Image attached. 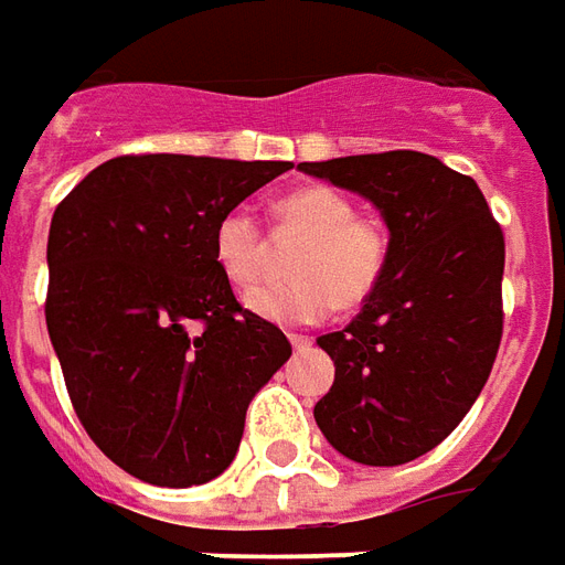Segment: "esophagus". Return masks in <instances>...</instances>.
Returning <instances> with one entry per match:
<instances>
[{"label": "esophagus", "instance_id": "obj_1", "mask_svg": "<svg viewBox=\"0 0 565 565\" xmlns=\"http://www.w3.org/2000/svg\"><path fill=\"white\" fill-rule=\"evenodd\" d=\"M289 341H291V348H295V350H310V348H313V338H310V334L291 332Z\"/></svg>", "mask_w": 565, "mask_h": 565}]
</instances>
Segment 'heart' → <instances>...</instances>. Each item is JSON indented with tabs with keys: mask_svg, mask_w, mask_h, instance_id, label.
<instances>
[{
	"mask_svg": "<svg viewBox=\"0 0 565 565\" xmlns=\"http://www.w3.org/2000/svg\"><path fill=\"white\" fill-rule=\"evenodd\" d=\"M276 233L305 239L291 258L295 279L245 295V307L267 322L310 326L326 320L334 307L365 305L394 255V233L375 215L356 212L348 193L310 184L276 202ZM212 252L221 276L233 289H252L267 274L270 245L258 217L236 205L217 217Z\"/></svg>",
	"mask_w": 565,
	"mask_h": 565,
	"instance_id": "1",
	"label": "heart"
}]
</instances>
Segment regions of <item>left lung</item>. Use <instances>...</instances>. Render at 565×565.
<instances>
[{"mask_svg":"<svg viewBox=\"0 0 565 565\" xmlns=\"http://www.w3.org/2000/svg\"><path fill=\"white\" fill-rule=\"evenodd\" d=\"M363 193L394 233L387 274L348 329L317 338L334 384L313 418L341 455L394 468L452 434L495 363L504 233L468 174L415 150L301 162Z\"/></svg>","mask_w":565,"mask_h":565,"instance_id":"1","label":"left lung"}]
</instances>
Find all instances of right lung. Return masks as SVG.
<instances>
[{
    "label": "right lung",
    "mask_w": 565,
    "mask_h": 565,
    "mask_svg": "<svg viewBox=\"0 0 565 565\" xmlns=\"http://www.w3.org/2000/svg\"><path fill=\"white\" fill-rule=\"evenodd\" d=\"M291 162L128 153L57 202L45 322L70 403L113 465L186 489L231 468L245 408L291 356L212 252L217 217Z\"/></svg>",
    "instance_id": "add662e5"
}]
</instances>
